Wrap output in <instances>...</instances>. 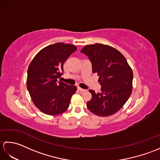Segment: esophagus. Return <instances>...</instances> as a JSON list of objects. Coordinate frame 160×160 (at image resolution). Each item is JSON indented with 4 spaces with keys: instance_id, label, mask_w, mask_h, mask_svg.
<instances>
[{
    "instance_id": "esophagus-1",
    "label": "esophagus",
    "mask_w": 160,
    "mask_h": 160,
    "mask_svg": "<svg viewBox=\"0 0 160 160\" xmlns=\"http://www.w3.org/2000/svg\"><path fill=\"white\" fill-rule=\"evenodd\" d=\"M78 89L80 91H81V92H84V91H86L85 89H82V88H80V87H78Z\"/></svg>"
}]
</instances>
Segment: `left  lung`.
Masks as SVG:
<instances>
[{"label":"left lung","mask_w":160,"mask_h":160,"mask_svg":"<svg viewBox=\"0 0 160 160\" xmlns=\"http://www.w3.org/2000/svg\"><path fill=\"white\" fill-rule=\"evenodd\" d=\"M89 57L93 73L99 76L101 92L92 95L87 107L98 116H109L120 109L132 93L133 73L126 58L114 47L96 43L84 46L81 50Z\"/></svg>","instance_id":"left-lung-1"}]
</instances>
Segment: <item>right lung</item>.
<instances>
[{
	"mask_svg": "<svg viewBox=\"0 0 160 160\" xmlns=\"http://www.w3.org/2000/svg\"><path fill=\"white\" fill-rule=\"evenodd\" d=\"M77 47L58 42L41 49L30 62L28 70L27 88L33 104L42 113L57 115L69 108L76 86L58 82L63 64Z\"/></svg>",
	"mask_w": 160,
	"mask_h": 160,
	"instance_id": "1",
	"label": "right lung"
}]
</instances>
